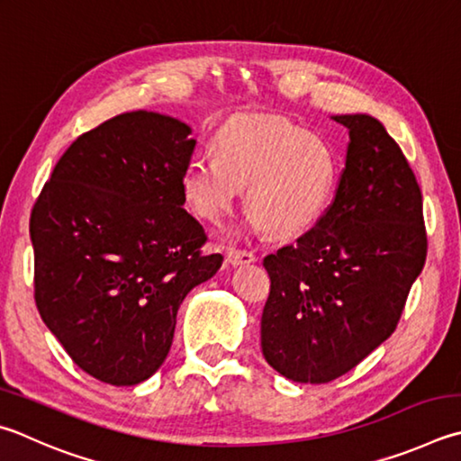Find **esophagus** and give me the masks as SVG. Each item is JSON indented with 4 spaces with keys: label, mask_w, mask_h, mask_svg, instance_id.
Returning <instances> with one entry per match:
<instances>
[{
    "label": "esophagus",
    "mask_w": 461,
    "mask_h": 461,
    "mask_svg": "<svg viewBox=\"0 0 461 461\" xmlns=\"http://www.w3.org/2000/svg\"><path fill=\"white\" fill-rule=\"evenodd\" d=\"M225 262L231 266H244V264L256 262V256H254V252H248V249H228Z\"/></svg>",
    "instance_id": "1"
}]
</instances>
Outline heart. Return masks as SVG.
<instances>
[{
  "label": "heart",
  "instance_id": "obj_1",
  "mask_svg": "<svg viewBox=\"0 0 461 461\" xmlns=\"http://www.w3.org/2000/svg\"><path fill=\"white\" fill-rule=\"evenodd\" d=\"M337 177V157L322 139L276 116H249L220 132L215 153L191 157L181 189L202 220L221 223L248 187L249 225L288 238L318 220Z\"/></svg>",
  "mask_w": 461,
  "mask_h": 461
}]
</instances>
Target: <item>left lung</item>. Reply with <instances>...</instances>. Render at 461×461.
<instances>
[{"label":"left lung","instance_id":"left-lung-1","mask_svg":"<svg viewBox=\"0 0 461 461\" xmlns=\"http://www.w3.org/2000/svg\"><path fill=\"white\" fill-rule=\"evenodd\" d=\"M332 119L348 129L337 195L264 258L262 353L296 383L337 379L387 340L428 256L421 189L399 145L369 114Z\"/></svg>","mask_w":461,"mask_h":461}]
</instances>
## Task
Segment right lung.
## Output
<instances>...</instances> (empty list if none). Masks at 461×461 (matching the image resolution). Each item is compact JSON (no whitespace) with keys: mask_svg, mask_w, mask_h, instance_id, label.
I'll return each instance as SVG.
<instances>
[{"mask_svg":"<svg viewBox=\"0 0 461 461\" xmlns=\"http://www.w3.org/2000/svg\"><path fill=\"white\" fill-rule=\"evenodd\" d=\"M185 122L135 111L80 135L30 217L41 321L82 371L129 387L169 355L177 311L220 270L183 207L195 139Z\"/></svg>","mask_w":461,"mask_h":461,"instance_id":"1","label":"right lung"}]
</instances>
